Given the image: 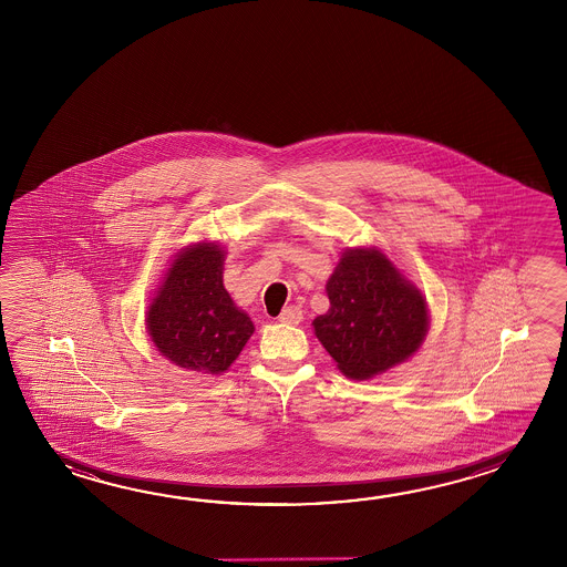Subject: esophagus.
Returning <instances> with one entry per match:
<instances>
[{
    "mask_svg": "<svg viewBox=\"0 0 567 567\" xmlns=\"http://www.w3.org/2000/svg\"><path fill=\"white\" fill-rule=\"evenodd\" d=\"M301 318H303V313L298 306H288L284 312L279 313V322H284V324H300Z\"/></svg>",
    "mask_w": 567,
    "mask_h": 567,
    "instance_id": "34e87169",
    "label": "esophagus"
}]
</instances>
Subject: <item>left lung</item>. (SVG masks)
Here are the masks:
<instances>
[{"instance_id":"obj_1","label":"left lung","mask_w":567,"mask_h":567,"mask_svg":"<svg viewBox=\"0 0 567 567\" xmlns=\"http://www.w3.org/2000/svg\"><path fill=\"white\" fill-rule=\"evenodd\" d=\"M326 293L330 308L313 320V332L350 379L385 373L422 347L425 298L379 249H347Z\"/></svg>"}]
</instances>
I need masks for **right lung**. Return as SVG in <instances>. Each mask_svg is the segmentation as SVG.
Masks as SVG:
<instances>
[{"mask_svg":"<svg viewBox=\"0 0 567 567\" xmlns=\"http://www.w3.org/2000/svg\"><path fill=\"white\" fill-rule=\"evenodd\" d=\"M225 251L218 243H196L172 261L150 301L145 326L156 349L186 371L220 374L254 334L247 313L223 286Z\"/></svg>","mask_w":567,"mask_h":567,"instance_id":"obj_1","label":"right lung"}]
</instances>
